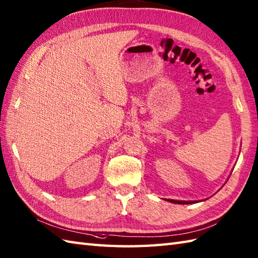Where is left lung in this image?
<instances>
[{"label": "left lung", "mask_w": 258, "mask_h": 258, "mask_svg": "<svg viewBox=\"0 0 258 258\" xmlns=\"http://www.w3.org/2000/svg\"><path fill=\"white\" fill-rule=\"evenodd\" d=\"M171 203H177V205H191V203H196L198 201H182V200H172V199H167Z\"/></svg>", "instance_id": "8db88e82"}]
</instances>
